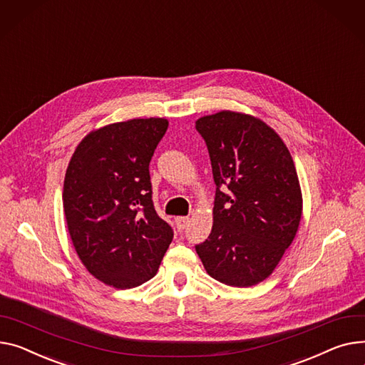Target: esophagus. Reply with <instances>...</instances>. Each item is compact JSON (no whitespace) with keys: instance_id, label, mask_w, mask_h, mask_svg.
<instances>
[{"instance_id":"esophagus-1","label":"esophagus","mask_w":365,"mask_h":365,"mask_svg":"<svg viewBox=\"0 0 365 365\" xmlns=\"http://www.w3.org/2000/svg\"><path fill=\"white\" fill-rule=\"evenodd\" d=\"M189 223V217H178L176 218V226L179 230H183Z\"/></svg>"}]
</instances>
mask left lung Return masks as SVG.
Listing matches in <instances>:
<instances>
[{
	"label": "left lung",
	"mask_w": 365,
	"mask_h": 365,
	"mask_svg": "<svg viewBox=\"0 0 365 365\" xmlns=\"http://www.w3.org/2000/svg\"><path fill=\"white\" fill-rule=\"evenodd\" d=\"M215 183L214 223L195 245L207 273L235 287L269 277L297 235L302 195L280 136L248 114L220 111L197 120Z\"/></svg>",
	"instance_id": "8db88e82"
}]
</instances>
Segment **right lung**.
<instances>
[{"mask_svg": "<svg viewBox=\"0 0 365 365\" xmlns=\"http://www.w3.org/2000/svg\"><path fill=\"white\" fill-rule=\"evenodd\" d=\"M168 128L165 118H133L91 132L73 154L63 207L81 261L117 289L153 279L173 229L153 202L150 161Z\"/></svg>", "mask_w": 365, "mask_h": 365, "instance_id": "1", "label": "right lung"}]
</instances>
